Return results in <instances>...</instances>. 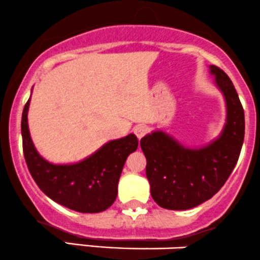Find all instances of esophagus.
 <instances>
[{"mask_svg":"<svg viewBox=\"0 0 260 260\" xmlns=\"http://www.w3.org/2000/svg\"><path fill=\"white\" fill-rule=\"evenodd\" d=\"M134 133H135L137 139H142V137L148 133V126H146V125H136V126L134 127Z\"/></svg>","mask_w":260,"mask_h":260,"instance_id":"34e87169","label":"esophagus"}]
</instances>
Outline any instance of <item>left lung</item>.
Wrapping results in <instances>:
<instances>
[{
	"label": "left lung",
	"mask_w": 260,
	"mask_h": 260,
	"mask_svg": "<svg viewBox=\"0 0 260 260\" xmlns=\"http://www.w3.org/2000/svg\"><path fill=\"white\" fill-rule=\"evenodd\" d=\"M226 103V123L218 139L200 148L182 146L161 130L142 137L151 194L161 208L185 210L200 206L224 186L239 160L245 139V112L233 81L209 66Z\"/></svg>",
	"instance_id": "obj_1"
}]
</instances>
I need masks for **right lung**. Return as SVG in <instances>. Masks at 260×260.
Wrapping results in <instances>:
<instances>
[{
	"instance_id": "add662e5",
	"label": "right lung",
	"mask_w": 260,
	"mask_h": 260,
	"mask_svg": "<svg viewBox=\"0 0 260 260\" xmlns=\"http://www.w3.org/2000/svg\"><path fill=\"white\" fill-rule=\"evenodd\" d=\"M27 100L21 115L23 152L27 169L46 196L80 213H100L114 203L127 155L139 146L134 134L112 140L90 157L74 164H53L42 158L30 137Z\"/></svg>"
}]
</instances>
